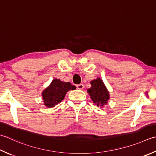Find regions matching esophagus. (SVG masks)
Listing matches in <instances>:
<instances>
[{
    "instance_id": "1",
    "label": "esophagus",
    "mask_w": 156,
    "mask_h": 156,
    "mask_svg": "<svg viewBox=\"0 0 156 156\" xmlns=\"http://www.w3.org/2000/svg\"><path fill=\"white\" fill-rule=\"evenodd\" d=\"M76 87H77L78 89H79V90H82V89H83V88H84V85L82 84H77V85H76Z\"/></svg>"
}]
</instances>
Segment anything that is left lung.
I'll use <instances>...</instances> for the list:
<instances>
[{
	"instance_id": "1",
	"label": "left lung",
	"mask_w": 156,
	"mask_h": 156,
	"mask_svg": "<svg viewBox=\"0 0 156 156\" xmlns=\"http://www.w3.org/2000/svg\"><path fill=\"white\" fill-rule=\"evenodd\" d=\"M90 84L92 87L88 88L87 93L89 94L91 99L97 106L105 105L109 99V94L103 82L100 78H97L91 81Z\"/></svg>"
}]
</instances>
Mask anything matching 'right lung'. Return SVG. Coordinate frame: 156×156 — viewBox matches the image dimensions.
Here are the masks:
<instances>
[{
  "instance_id": "obj_1",
  "label": "right lung",
  "mask_w": 156,
  "mask_h": 156,
  "mask_svg": "<svg viewBox=\"0 0 156 156\" xmlns=\"http://www.w3.org/2000/svg\"><path fill=\"white\" fill-rule=\"evenodd\" d=\"M76 89V87L70 82H64L54 79L51 84L42 92L44 104L48 108H53L64 99L66 93L69 90Z\"/></svg>"
}]
</instances>
